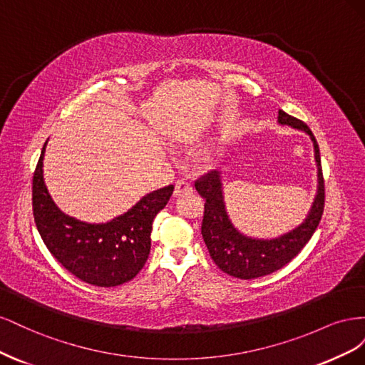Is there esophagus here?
<instances>
[{
  "label": "esophagus",
  "mask_w": 365,
  "mask_h": 365,
  "mask_svg": "<svg viewBox=\"0 0 365 365\" xmlns=\"http://www.w3.org/2000/svg\"><path fill=\"white\" fill-rule=\"evenodd\" d=\"M193 192V187L192 184L187 181V180H178L175 182V196H181L182 193H192Z\"/></svg>",
  "instance_id": "34e87169"
}]
</instances>
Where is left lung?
I'll list each match as a JSON object with an SVG mask.
<instances>
[{"instance_id": "obj_1", "label": "left lung", "mask_w": 365, "mask_h": 365, "mask_svg": "<svg viewBox=\"0 0 365 365\" xmlns=\"http://www.w3.org/2000/svg\"><path fill=\"white\" fill-rule=\"evenodd\" d=\"M279 125L291 126L309 135L314 143L317 163V195L302 224L288 233L272 239L247 236L233 225L227 213L222 189V175L215 170L195 182L197 193L205 200L201 233L210 256L224 272L237 279L251 280L263 277L289 263L312 237L324 210V180L318 143L302 120L279 111Z\"/></svg>"}]
</instances>
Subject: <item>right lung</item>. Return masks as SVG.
I'll use <instances>...</instances> for the list:
<instances>
[{"instance_id":"obj_1","label":"right lung","mask_w":365,"mask_h":365,"mask_svg":"<svg viewBox=\"0 0 365 365\" xmlns=\"http://www.w3.org/2000/svg\"><path fill=\"white\" fill-rule=\"evenodd\" d=\"M33 175V216L43 244L62 267L85 283L102 288L132 280L150 252L153 217L170 200L173 185L143 196L126 213L105 224H90L65 215L43 181V153Z\"/></svg>"}]
</instances>
